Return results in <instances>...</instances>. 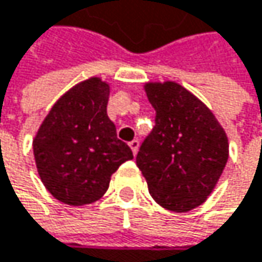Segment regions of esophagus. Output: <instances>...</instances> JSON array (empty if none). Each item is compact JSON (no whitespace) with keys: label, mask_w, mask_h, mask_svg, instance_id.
Here are the masks:
<instances>
[{"label":"esophagus","mask_w":262,"mask_h":262,"mask_svg":"<svg viewBox=\"0 0 262 262\" xmlns=\"http://www.w3.org/2000/svg\"><path fill=\"white\" fill-rule=\"evenodd\" d=\"M128 146H130V149H132L134 155H137L138 147H140V141H138V140H134V141H130V143H128Z\"/></svg>","instance_id":"obj_1"}]
</instances>
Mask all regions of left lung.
Segmentation results:
<instances>
[{
    "instance_id": "left-lung-1",
    "label": "left lung",
    "mask_w": 262,
    "mask_h": 262,
    "mask_svg": "<svg viewBox=\"0 0 262 262\" xmlns=\"http://www.w3.org/2000/svg\"><path fill=\"white\" fill-rule=\"evenodd\" d=\"M157 116L137 155L152 198L167 210L189 212L215 189L229 160V141L215 115L183 85L147 82Z\"/></svg>"
}]
</instances>
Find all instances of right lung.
I'll return each instance as SVG.
<instances>
[{
  "instance_id": "right-lung-1",
  "label": "right lung",
  "mask_w": 262,
  "mask_h": 262,
  "mask_svg": "<svg viewBox=\"0 0 262 262\" xmlns=\"http://www.w3.org/2000/svg\"><path fill=\"white\" fill-rule=\"evenodd\" d=\"M108 92L99 78L76 84L55 102L33 140L39 178L64 204L95 203L107 192L112 173L134 158L107 116Z\"/></svg>"
}]
</instances>
